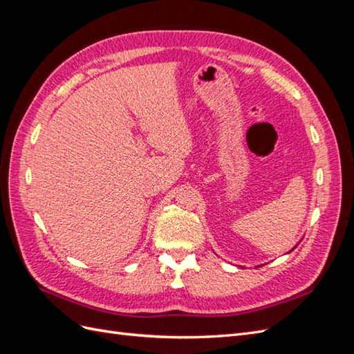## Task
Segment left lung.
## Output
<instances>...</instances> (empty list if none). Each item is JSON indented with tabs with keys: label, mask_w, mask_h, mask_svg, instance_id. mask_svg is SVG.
Returning a JSON list of instances; mask_svg holds the SVG:
<instances>
[{
	"label": "left lung",
	"mask_w": 354,
	"mask_h": 354,
	"mask_svg": "<svg viewBox=\"0 0 354 354\" xmlns=\"http://www.w3.org/2000/svg\"><path fill=\"white\" fill-rule=\"evenodd\" d=\"M295 246H297V245H295ZM295 246H294V248H295ZM294 248H292V250H294ZM292 250H291V251H292ZM291 251H289V252H291ZM257 267H260V266H257Z\"/></svg>",
	"instance_id": "left-lung-1"
}]
</instances>
